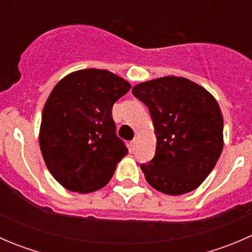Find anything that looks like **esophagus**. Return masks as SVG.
<instances>
[{"instance_id":"34e87169","label":"esophagus","mask_w":252,"mask_h":252,"mask_svg":"<svg viewBox=\"0 0 252 252\" xmlns=\"http://www.w3.org/2000/svg\"><path fill=\"white\" fill-rule=\"evenodd\" d=\"M136 144H138V139H133V140L130 141V147H131V150H135V147H136Z\"/></svg>"}]
</instances>
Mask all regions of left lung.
<instances>
[{
    "label": "left lung",
    "mask_w": 252,
    "mask_h": 252,
    "mask_svg": "<svg viewBox=\"0 0 252 252\" xmlns=\"http://www.w3.org/2000/svg\"><path fill=\"white\" fill-rule=\"evenodd\" d=\"M151 114L156 152L140 166L147 183L167 195L200 187L223 149V117L217 101L185 78L164 77L133 88Z\"/></svg>",
    "instance_id": "8db88e82"
}]
</instances>
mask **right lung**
I'll return each instance as SVG.
<instances>
[{
	"instance_id": "right-lung-1",
	"label": "right lung",
	"mask_w": 252,
	"mask_h": 252,
	"mask_svg": "<svg viewBox=\"0 0 252 252\" xmlns=\"http://www.w3.org/2000/svg\"><path fill=\"white\" fill-rule=\"evenodd\" d=\"M130 84L103 69L70 73L53 88L42 111L40 149L48 171L70 191L105 187L126 154L112 118Z\"/></svg>"
}]
</instances>
